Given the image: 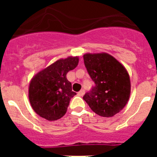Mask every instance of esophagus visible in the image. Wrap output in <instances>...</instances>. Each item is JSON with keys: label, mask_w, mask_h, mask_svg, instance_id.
I'll list each match as a JSON object with an SVG mask.
<instances>
[{"label": "esophagus", "mask_w": 157, "mask_h": 157, "mask_svg": "<svg viewBox=\"0 0 157 157\" xmlns=\"http://www.w3.org/2000/svg\"><path fill=\"white\" fill-rule=\"evenodd\" d=\"M85 94V90H81L79 91V92L78 93V95L80 96V97H82L83 95Z\"/></svg>", "instance_id": "1"}]
</instances>
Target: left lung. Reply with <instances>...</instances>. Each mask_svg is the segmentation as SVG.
Here are the masks:
<instances>
[{"label": "left lung", "mask_w": 157, "mask_h": 157, "mask_svg": "<svg viewBox=\"0 0 157 157\" xmlns=\"http://www.w3.org/2000/svg\"><path fill=\"white\" fill-rule=\"evenodd\" d=\"M84 63L95 83L83 97L93 112L112 117L126 106L130 96V80L125 67L110 54L86 53Z\"/></svg>", "instance_id": "8db88e82"}]
</instances>
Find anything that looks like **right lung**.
I'll use <instances>...</instances> for the list:
<instances>
[{"label":"right lung","mask_w":157,"mask_h":157,"mask_svg":"<svg viewBox=\"0 0 157 157\" xmlns=\"http://www.w3.org/2000/svg\"><path fill=\"white\" fill-rule=\"evenodd\" d=\"M78 60V56L59 59L33 76L28 98L32 109L38 116L48 121L64 116L71 98L76 94L66 75L75 68Z\"/></svg>","instance_id":"add662e5"}]
</instances>
